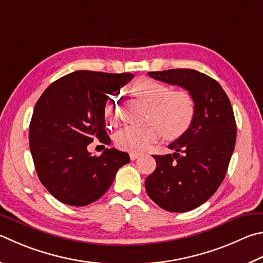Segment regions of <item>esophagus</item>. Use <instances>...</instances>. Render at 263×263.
Segmentation results:
<instances>
[{"label":"esophagus","instance_id":"1","mask_svg":"<svg viewBox=\"0 0 263 263\" xmlns=\"http://www.w3.org/2000/svg\"><path fill=\"white\" fill-rule=\"evenodd\" d=\"M139 156H140L139 153H133V152L130 153V159L131 160H137Z\"/></svg>","mask_w":263,"mask_h":263}]
</instances>
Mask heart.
<instances>
[{"label":"heart","instance_id":"b5f03b06","mask_svg":"<svg viewBox=\"0 0 263 263\" xmlns=\"http://www.w3.org/2000/svg\"><path fill=\"white\" fill-rule=\"evenodd\" d=\"M131 89L133 94L151 106L148 121L157 123L163 135L169 139L183 136L192 125L195 116V103L192 95L186 89L170 90L166 85L149 78L138 79ZM117 100L116 97L107 100L104 107L107 117L111 118L116 114ZM157 126L156 124H148L145 126L123 128L116 135V145L124 151L144 152L161 136L160 127Z\"/></svg>","mask_w":263,"mask_h":263}]
</instances>
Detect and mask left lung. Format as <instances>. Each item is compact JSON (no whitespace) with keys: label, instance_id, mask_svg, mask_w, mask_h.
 Instances as JSON below:
<instances>
[{"label":"left lung","instance_id":"1","mask_svg":"<svg viewBox=\"0 0 263 263\" xmlns=\"http://www.w3.org/2000/svg\"><path fill=\"white\" fill-rule=\"evenodd\" d=\"M148 74L189 90L195 116L189 130L168 146L174 154L153 155L156 169L145 180L147 194L168 212L192 211L206 202L226 177L237 136L230 100L216 80L197 70Z\"/></svg>","mask_w":263,"mask_h":263}]
</instances>
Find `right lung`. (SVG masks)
<instances>
[{
	"label": "right lung",
	"instance_id": "1",
	"mask_svg": "<svg viewBox=\"0 0 263 263\" xmlns=\"http://www.w3.org/2000/svg\"><path fill=\"white\" fill-rule=\"evenodd\" d=\"M135 77L79 70L50 84L37 100L30 124V149L42 185L61 202L82 207L110 187L117 170L130 162L115 148L92 155L94 139L110 142L104 107L109 95Z\"/></svg>",
	"mask_w": 263,
	"mask_h": 263
}]
</instances>
